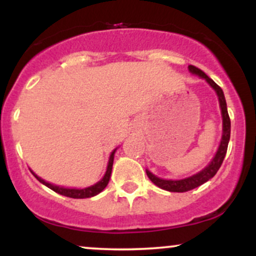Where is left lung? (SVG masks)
<instances>
[{
  "instance_id": "1",
  "label": "left lung",
  "mask_w": 256,
  "mask_h": 256,
  "mask_svg": "<svg viewBox=\"0 0 256 256\" xmlns=\"http://www.w3.org/2000/svg\"><path fill=\"white\" fill-rule=\"evenodd\" d=\"M189 71L192 72V74H196L198 76V77L204 78V80L213 88L214 91L216 92V95H218L219 106H220V110H222V140H220V146L218 150H216V156H214L213 160L210 161V165L204 167L202 171L196 173V174L190 176V177L184 178V179H179V180H172V179L158 178L155 174H152L150 171L146 170V176H148V178L150 179L152 183L156 185V186L161 188V189L167 190V192H189V190L195 189V188H198L200 185L206 183L207 180H210V178H213L214 176H216V173L218 172L220 166H222V161H224L226 150H228V140H230L231 122H230V116H228V113L225 96H224V92H222V88H220L219 85L213 80V79L208 77L204 71H201V70L198 68V67L190 64Z\"/></svg>"
}]
</instances>
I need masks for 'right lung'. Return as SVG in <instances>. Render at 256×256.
Segmentation results:
<instances>
[{
    "mask_svg": "<svg viewBox=\"0 0 256 256\" xmlns=\"http://www.w3.org/2000/svg\"><path fill=\"white\" fill-rule=\"evenodd\" d=\"M116 149H114L113 152H112L110 156V161H108V166H107V171H106L104 178L101 179V180L98 182L96 184L91 185V186H88V188H84V189H71V188H64V186H58V185H54L52 183H48V182L43 180L42 178L38 177L37 174H34V172H32V174L36 177L38 180L40 182V183L46 185V186H48L49 189H52V192L60 194V195H64V196H67V198H92V196L98 195L102 192V190L104 189L106 186H107L108 182H110V173H112V167H113V160H114V152H116Z\"/></svg>",
    "mask_w": 256,
    "mask_h": 256,
    "instance_id": "add662e5",
    "label": "right lung"
}]
</instances>
